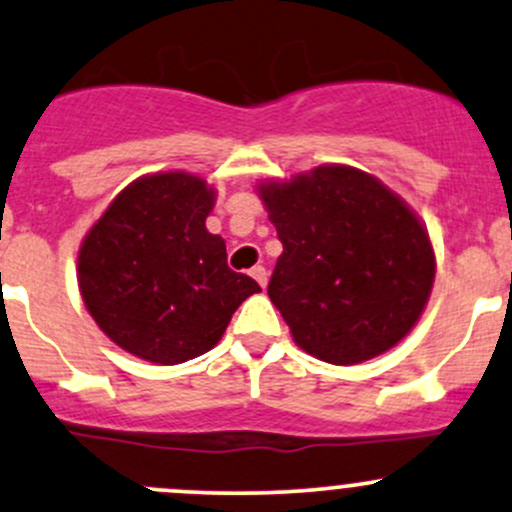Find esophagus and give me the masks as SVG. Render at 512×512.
I'll use <instances>...</instances> for the list:
<instances>
[{"label":"esophagus","instance_id":"34e87169","mask_svg":"<svg viewBox=\"0 0 512 512\" xmlns=\"http://www.w3.org/2000/svg\"><path fill=\"white\" fill-rule=\"evenodd\" d=\"M250 277L255 279V282L260 284L262 289H265V286H267V279H269V274H267V269H265V267H252V269H250Z\"/></svg>","mask_w":512,"mask_h":512}]
</instances>
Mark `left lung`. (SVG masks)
<instances>
[{
  "mask_svg": "<svg viewBox=\"0 0 512 512\" xmlns=\"http://www.w3.org/2000/svg\"><path fill=\"white\" fill-rule=\"evenodd\" d=\"M279 255L267 294L296 345L357 364L406 338L428 303L435 255L415 213L379 179L325 165L260 184Z\"/></svg>",
  "mask_w": 512,
  "mask_h": 512,
  "instance_id": "8db88e82",
  "label": "left lung"
}]
</instances>
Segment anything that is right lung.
<instances>
[{
    "label": "right lung",
    "mask_w": 512,
    "mask_h": 512,
    "mask_svg": "<svg viewBox=\"0 0 512 512\" xmlns=\"http://www.w3.org/2000/svg\"><path fill=\"white\" fill-rule=\"evenodd\" d=\"M213 192L187 172L128 184L80 250L87 311L116 345L155 364L209 352L235 308L260 284L228 267L226 243L206 230Z\"/></svg>",
    "instance_id": "right-lung-1"
}]
</instances>
